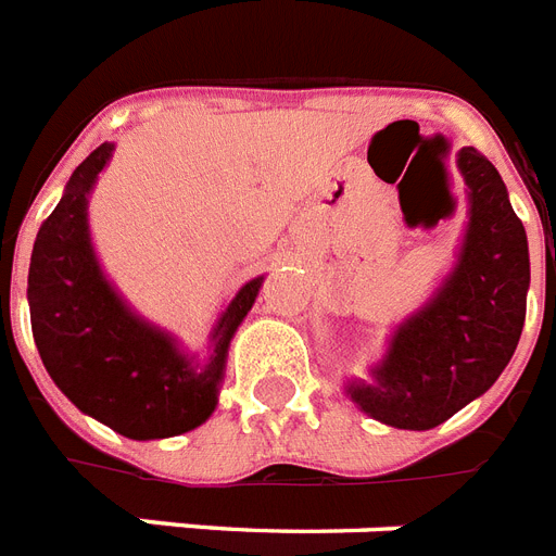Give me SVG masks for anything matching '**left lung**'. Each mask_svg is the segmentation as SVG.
<instances>
[{"instance_id": "left-lung-1", "label": "left lung", "mask_w": 556, "mask_h": 556, "mask_svg": "<svg viewBox=\"0 0 556 556\" xmlns=\"http://www.w3.org/2000/svg\"><path fill=\"white\" fill-rule=\"evenodd\" d=\"M468 228L457 265L431 300L396 325L371 382L349 394L386 426L428 431L489 391L520 342L531 282L528 239L503 176L477 148L457 153Z\"/></svg>"}]
</instances>
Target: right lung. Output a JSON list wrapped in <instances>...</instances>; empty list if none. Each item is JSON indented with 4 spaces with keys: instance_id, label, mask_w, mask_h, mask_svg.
Segmentation results:
<instances>
[{
    "instance_id": "add662e5",
    "label": "right lung",
    "mask_w": 556,
    "mask_h": 556,
    "mask_svg": "<svg viewBox=\"0 0 556 556\" xmlns=\"http://www.w3.org/2000/svg\"><path fill=\"white\" fill-rule=\"evenodd\" d=\"M111 153L114 146L102 142L71 174L62 200L36 233L30 328L51 380L76 408L130 440H162L214 414L228 345L263 277L245 282L225 308L205 363L185 356L170 333L122 302L90 245L88 197Z\"/></svg>"
}]
</instances>
